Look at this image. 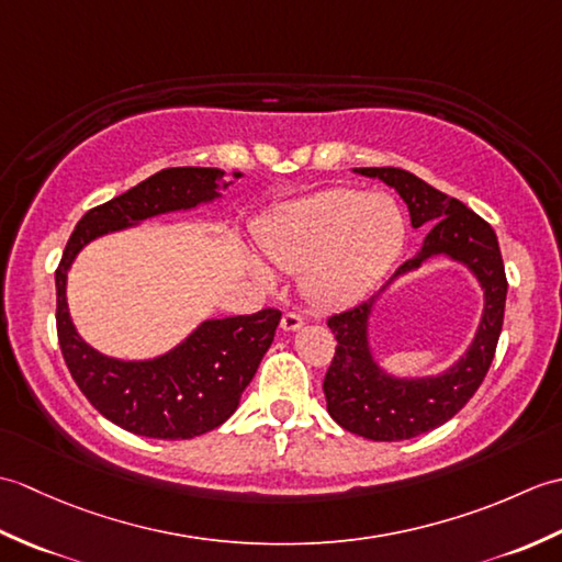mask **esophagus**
Instances as JSON below:
<instances>
[{
  "label": "esophagus",
  "mask_w": 562,
  "mask_h": 562,
  "mask_svg": "<svg viewBox=\"0 0 562 562\" xmlns=\"http://www.w3.org/2000/svg\"><path fill=\"white\" fill-rule=\"evenodd\" d=\"M280 326H282V330H300L302 326H304V318L300 316V314H294V312H288L282 316V321H280Z\"/></svg>",
  "instance_id": "esophagus-1"
}]
</instances>
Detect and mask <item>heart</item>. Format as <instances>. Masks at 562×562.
Instances as JSON below:
<instances>
[{
	"label": "heart",
	"mask_w": 562,
	"mask_h": 562,
	"mask_svg": "<svg viewBox=\"0 0 562 562\" xmlns=\"http://www.w3.org/2000/svg\"><path fill=\"white\" fill-rule=\"evenodd\" d=\"M268 258L304 272L308 300L350 304L374 288L405 241V217L389 195L333 188L294 202L260 236Z\"/></svg>",
	"instance_id": "heart-1"
}]
</instances>
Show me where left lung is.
<instances>
[{
	"mask_svg": "<svg viewBox=\"0 0 562 562\" xmlns=\"http://www.w3.org/2000/svg\"><path fill=\"white\" fill-rule=\"evenodd\" d=\"M355 171L381 178L386 186L396 188L408 205L415 229L429 226L420 254L405 260L393 278L420 268L432 256H449L469 266L485 292L483 318L469 352L439 376L396 379L381 372L367 340L369 314L379 294L328 316L326 324L338 340L324 379L330 417L348 432L364 439L401 441L451 420L483 384L503 330L507 278L493 226L461 200L449 198L423 178L393 166Z\"/></svg>",
	"mask_w": 562,
	"mask_h": 562,
	"instance_id": "obj_1",
	"label": "left lung"
}]
</instances>
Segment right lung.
I'll return each instance as SVG.
<instances>
[{
	"label": "right lung",
	"mask_w": 562,
	"mask_h": 562,
	"mask_svg": "<svg viewBox=\"0 0 562 562\" xmlns=\"http://www.w3.org/2000/svg\"><path fill=\"white\" fill-rule=\"evenodd\" d=\"M220 169L178 166L149 176L103 205L89 210L71 232L55 270L57 340L71 379L103 417L154 439H193L220 427L241 401L280 324L278 308L250 316L212 318L157 360L123 362L79 338L67 312V270L97 236L125 229L154 214L188 210L220 198ZM241 173H234L238 178ZM229 183H224L226 188Z\"/></svg>",
	"instance_id": "add662e5"
}]
</instances>
